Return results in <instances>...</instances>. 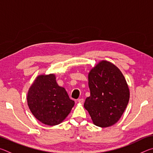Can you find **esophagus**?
<instances>
[{"instance_id": "1", "label": "esophagus", "mask_w": 153, "mask_h": 153, "mask_svg": "<svg viewBox=\"0 0 153 153\" xmlns=\"http://www.w3.org/2000/svg\"><path fill=\"white\" fill-rule=\"evenodd\" d=\"M84 98H79L78 99V102L81 103V104H83V103H84Z\"/></svg>"}]
</instances>
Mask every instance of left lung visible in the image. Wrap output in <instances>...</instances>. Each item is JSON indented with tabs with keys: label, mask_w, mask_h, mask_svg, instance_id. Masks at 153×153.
Wrapping results in <instances>:
<instances>
[{
	"label": "left lung",
	"mask_w": 153,
	"mask_h": 153,
	"mask_svg": "<svg viewBox=\"0 0 153 153\" xmlns=\"http://www.w3.org/2000/svg\"><path fill=\"white\" fill-rule=\"evenodd\" d=\"M90 96L84 108L96 126L106 128L120 120L129 99V91L122 73L110 62L102 61L88 74Z\"/></svg>",
	"instance_id": "8db88e82"
}]
</instances>
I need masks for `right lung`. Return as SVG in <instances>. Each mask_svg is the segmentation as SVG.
I'll return each instance as SVG.
<instances>
[{"instance_id":"add662e5","label":"right lung","mask_w":153,"mask_h":153,"mask_svg":"<svg viewBox=\"0 0 153 153\" xmlns=\"http://www.w3.org/2000/svg\"><path fill=\"white\" fill-rule=\"evenodd\" d=\"M27 100L33 116L48 126L61 123L75 104L64 88L57 84L54 74L38 76L29 89Z\"/></svg>"}]
</instances>
